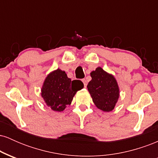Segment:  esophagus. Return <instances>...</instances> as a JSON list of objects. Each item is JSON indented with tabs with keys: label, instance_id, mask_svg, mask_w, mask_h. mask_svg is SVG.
Instances as JSON below:
<instances>
[{
	"label": "esophagus",
	"instance_id": "obj_1",
	"mask_svg": "<svg viewBox=\"0 0 158 158\" xmlns=\"http://www.w3.org/2000/svg\"><path fill=\"white\" fill-rule=\"evenodd\" d=\"M82 82H83V84H84V86H85V88H86L87 87V84H88V82H87V80L86 79H82Z\"/></svg>",
	"mask_w": 158,
	"mask_h": 158
}]
</instances>
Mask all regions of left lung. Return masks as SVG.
I'll list each match as a JSON object with an SVG mask.
<instances>
[{"label": "left lung", "instance_id": "obj_1", "mask_svg": "<svg viewBox=\"0 0 158 158\" xmlns=\"http://www.w3.org/2000/svg\"><path fill=\"white\" fill-rule=\"evenodd\" d=\"M90 77L92 79L87 88L94 103L103 111H111L119 97V88L115 77L100 67L93 70Z\"/></svg>", "mask_w": 158, "mask_h": 158}]
</instances>
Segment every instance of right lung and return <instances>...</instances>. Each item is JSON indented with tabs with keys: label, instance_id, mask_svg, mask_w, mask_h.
I'll list each match as a JSON object with an SVG mask.
<instances>
[{
	"label": "right lung",
	"instance_id": "right-lung-1",
	"mask_svg": "<svg viewBox=\"0 0 158 158\" xmlns=\"http://www.w3.org/2000/svg\"><path fill=\"white\" fill-rule=\"evenodd\" d=\"M74 81L77 82L73 84L66 73L59 68L50 72L41 89V95L47 106L54 111L61 112L71 104L77 92L84 87L81 81Z\"/></svg>",
	"mask_w": 158,
	"mask_h": 158
}]
</instances>
